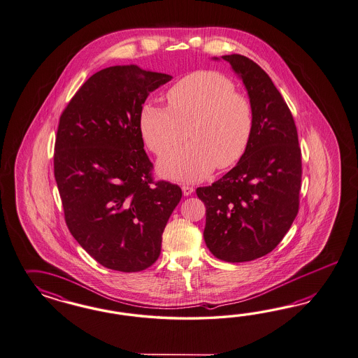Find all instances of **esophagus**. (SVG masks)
Segmentation results:
<instances>
[{"instance_id":"34e87169","label":"esophagus","mask_w":358,"mask_h":358,"mask_svg":"<svg viewBox=\"0 0 358 358\" xmlns=\"http://www.w3.org/2000/svg\"><path fill=\"white\" fill-rule=\"evenodd\" d=\"M193 192H194V189L192 187V186H182V193H184V195H192L193 194Z\"/></svg>"}]
</instances>
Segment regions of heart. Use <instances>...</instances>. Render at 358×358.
<instances>
[{"label": "heart", "instance_id": "obj_1", "mask_svg": "<svg viewBox=\"0 0 358 358\" xmlns=\"http://www.w3.org/2000/svg\"><path fill=\"white\" fill-rule=\"evenodd\" d=\"M166 99L168 108L153 102L141 106L139 126L145 144L163 155L180 145L187 134L193 141L160 160L164 177L195 182L217 166L227 169L241 160L253 132V108L228 77L198 71L177 81Z\"/></svg>", "mask_w": 358, "mask_h": 358}]
</instances>
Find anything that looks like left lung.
Instances as JSON below:
<instances>
[{
  "instance_id": "8db88e82",
  "label": "left lung",
  "mask_w": 358,
  "mask_h": 358,
  "mask_svg": "<svg viewBox=\"0 0 358 358\" xmlns=\"http://www.w3.org/2000/svg\"><path fill=\"white\" fill-rule=\"evenodd\" d=\"M248 92L253 132L241 160L211 186L198 187L206 206L207 248L227 262L274 250L299 210L302 159L290 108L271 77L243 55H224ZM214 60H219L214 57Z\"/></svg>"
}]
</instances>
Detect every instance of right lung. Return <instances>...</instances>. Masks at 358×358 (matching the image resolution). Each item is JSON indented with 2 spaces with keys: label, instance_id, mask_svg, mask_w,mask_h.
Listing matches in <instances>:
<instances>
[{
  "label": "right lung",
  "instance_id": "1",
  "mask_svg": "<svg viewBox=\"0 0 358 358\" xmlns=\"http://www.w3.org/2000/svg\"><path fill=\"white\" fill-rule=\"evenodd\" d=\"M172 76L138 65L108 66L77 90L55 141V180L77 243L113 271L150 268L162 252L178 185L153 182L139 126L143 103Z\"/></svg>",
  "mask_w": 358,
  "mask_h": 358
}]
</instances>
